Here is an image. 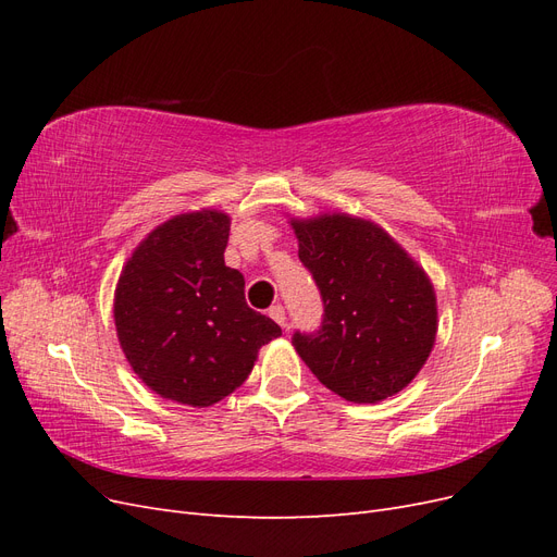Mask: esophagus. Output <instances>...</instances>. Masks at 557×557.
Here are the masks:
<instances>
[{"label": "esophagus", "instance_id": "esophagus-1", "mask_svg": "<svg viewBox=\"0 0 557 557\" xmlns=\"http://www.w3.org/2000/svg\"><path fill=\"white\" fill-rule=\"evenodd\" d=\"M269 315H272L278 325L285 327V309L281 305H274L272 309H269Z\"/></svg>", "mask_w": 557, "mask_h": 557}]
</instances>
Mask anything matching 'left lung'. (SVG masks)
I'll return each mask as SVG.
<instances>
[{"instance_id": "8db88e82", "label": "left lung", "mask_w": 557, "mask_h": 557, "mask_svg": "<svg viewBox=\"0 0 557 557\" xmlns=\"http://www.w3.org/2000/svg\"><path fill=\"white\" fill-rule=\"evenodd\" d=\"M290 225L325 307L315 334L295 332L297 356L346 401L397 395L428 362L440 327L425 269L358 215L320 213Z\"/></svg>"}]
</instances>
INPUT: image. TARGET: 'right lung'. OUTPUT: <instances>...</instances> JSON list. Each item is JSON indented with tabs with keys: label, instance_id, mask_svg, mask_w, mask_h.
Segmentation results:
<instances>
[{
	"label": "right lung",
	"instance_id": "right-lung-1",
	"mask_svg": "<svg viewBox=\"0 0 557 557\" xmlns=\"http://www.w3.org/2000/svg\"><path fill=\"white\" fill-rule=\"evenodd\" d=\"M230 215L178 213L132 250L113 295L117 342L150 391L211 407L248 379L281 327L252 311L244 276L225 264Z\"/></svg>",
	"mask_w": 557,
	"mask_h": 557
}]
</instances>
